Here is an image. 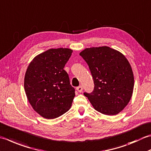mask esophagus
<instances>
[{
    "instance_id": "esophagus-1",
    "label": "esophagus",
    "mask_w": 151,
    "mask_h": 151,
    "mask_svg": "<svg viewBox=\"0 0 151 151\" xmlns=\"http://www.w3.org/2000/svg\"><path fill=\"white\" fill-rule=\"evenodd\" d=\"M76 90H77L78 92H82V90H83V88H82V86H79L76 88Z\"/></svg>"
}]
</instances>
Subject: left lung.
<instances>
[{
	"label": "left lung",
	"mask_w": 151,
	"mask_h": 151,
	"mask_svg": "<svg viewBox=\"0 0 151 151\" xmlns=\"http://www.w3.org/2000/svg\"><path fill=\"white\" fill-rule=\"evenodd\" d=\"M80 55L88 65L95 85L92 92L84 96L99 113L119 114L128 104L134 91L129 61L121 52L105 46L85 48Z\"/></svg>",
	"instance_id": "1"
}]
</instances>
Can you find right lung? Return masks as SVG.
<instances>
[{"mask_svg": "<svg viewBox=\"0 0 151 151\" xmlns=\"http://www.w3.org/2000/svg\"><path fill=\"white\" fill-rule=\"evenodd\" d=\"M72 53L70 48L49 49L35 56L27 69V97L32 109L44 119L58 118L71 107L75 89L63 68Z\"/></svg>", "mask_w": 151, "mask_h": 151, "instance_id": "1", "label": "right lung"}]
</instances>
